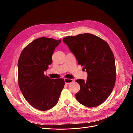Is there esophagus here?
Instances as JSON below:
<instances>
[{"label": "esophagus", "instance_id": "1", "mask_svg": "<svg viewBox=\"0 0 133 133\" xmlns=\"http://www.w3.org/2000/svg\"><path fill=\"white\" fill-rule=\"evenodd\" d=\"M64 80H65V83L67 85H68V84H69V83L73 82L74 81V80L71 79H65Z\"/></svg>", "mask_w": 133, "mask_h": 133}]
</instances>
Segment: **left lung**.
I'll use <instances>...</instances> for the list:
<instances>
[{"mask_svg":"<svg viewBox=\"0 0 133 133\" xmlns=\"http://www.w3.org/2000/svg\"><path fill=\"white\" fill-rule=\"evenodd\" d=\"M63 41L88 74L86 81L76 80L80 86L76 100L87 107L100 105L112 92L116 77L114 56L109 46L90 33L66 37Z\"/></svg>","mask_w":133,"mask_h":133,"instance_id":"obj_1","label":"left lung"}]
</instances>
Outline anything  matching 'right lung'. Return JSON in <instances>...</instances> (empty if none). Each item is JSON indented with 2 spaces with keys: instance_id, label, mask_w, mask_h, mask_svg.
<instances>
[{
  "instance_id": "right-lung-1",
  "label": "right lung",
  "mask_w": 133,
  "mask_h": 133,
  "mask_svg": "<svg viewBox=\"0 0 133 133\" xmlns=\"http://www.w3.org/2000/svg\"><path fill=\"white\" fill-rule=\"evenodd\" d=\"M61 41L38 38L24 48L18 60L20 89L27 102L40 110H47L57 104L65 85L63 79H50L44 73L52 64V56Z\"/></svg>"
}]
</instances>
